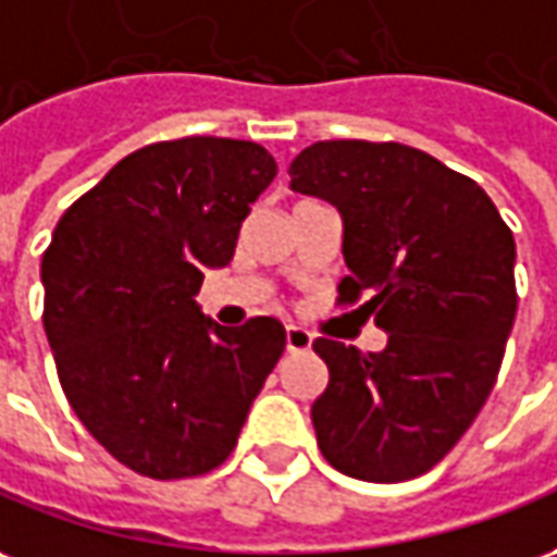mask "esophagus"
<instances>
[{"mask_svg": "<svg viewBox=\"0 0 557 557\" xmlns=\"http://www.w3.org/2000/svg\"><path fill=\"white\" fill-rule=\"evenodd\" d=\"M312 348V333L302 327H287V351L297 355V351H309Z\"/></svg>", "mask_w": 557, "mask_h": 557, "instance_id": "34e87169", "label": "esophagus"}]
</instances>
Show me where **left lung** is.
I'll return each instance as SVG.
<instances>
[{"label":"left lung","mask_w":557,"mask_h":557,"mask_svg":"<svg viewBox=\"0 0 557 557\" xmlns=\"http://www.w3.org/2000/svg\"><path fill=\"white\" fill-rule=\"evenodd\" d=\"M290 187L343 214L339 302L388 333L382 351L315 339L327 391L318 448L363 482L428 473L473 424L516 321V239L473 178L400 141H315Z\"/></svg>","instance_id":"8db88e82"}]
</instances>
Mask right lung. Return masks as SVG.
<instances>
[{
  "label": "right lung",
  "instance_id": "right-lung-1",
  "mask_svg": "<svg viewBox=\"0 0 557 557\" xmlns=\"http://www.w3.org/2000/svg\"><path fill=\"white\" fill-rule=\"evenodd\" d=\"M275 172L257 141H154L53 230L41 321L60 385L96 443L139 476L190 479L227 461L285 351L282 321L221 327L194 300L202 272L233 260Z\"/></svg>",
  "mask_w": 557,
  "mask_h": 557
}]
</instances>
